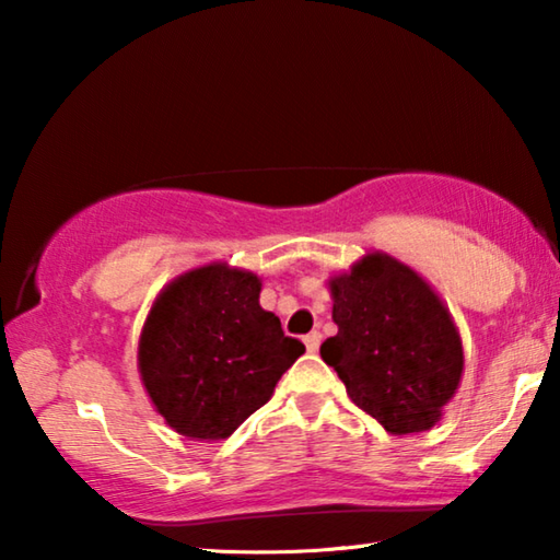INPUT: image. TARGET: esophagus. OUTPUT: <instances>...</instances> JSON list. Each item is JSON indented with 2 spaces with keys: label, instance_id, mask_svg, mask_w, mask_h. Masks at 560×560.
I'll return each instance as SVG.
<instances>
[{
  "label": "esophagus",
  "instance_id": "obj_1",
  "mask_svg": "<svg viewBox=\"0 0 560 560\" xmlns=\"http://www.w3.org/2000/svg\"><path fill=\"white\" fill-rule=\"evenodd\" d=\"M303 343H306L308 353H316L318 346H320V334H318V330H311L308 336H303Z\"/></svg>",
  "mask_w": 560,
  "mask_h": 560
}]
</instances>
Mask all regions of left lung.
I'll use <instances>...</instances> for the list:
<instances>
[{"mask_svg": "<svg viewBox=\"0 0 560 560\" xmlns=\"http://www.w3.org/2000/svg\"><path fill=\"white\" fill-rule=\"evenodd\" d=\"M328 283L338 334L326 338L320 358L350 400L393 434L430 430L464 368L459 334L438 293L381 252Z\"/></svg>", "mask_w": 560, "mask_h": 560, "instance_id": "obj_1", "label": "left lung"}]
</instances>
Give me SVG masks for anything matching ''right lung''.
<instances>
[{
    "instance_id": "1",
    "label": "right lung",
    "mask_w": 560,
    "mask_h": 560,
    "mask_svg": "<svg viewBox=\"0 0 560 560\" xmlns=\"http://www.w3.org/2000/svg\"><path fill=\"white\" fill-rule=\"evenodd\" d=\"M259 291L252 271L210 264L175 279L150 308L138 368L155 410L185 438H230L306 350L259 306Z\"/></svg>"
}]
</instances>
